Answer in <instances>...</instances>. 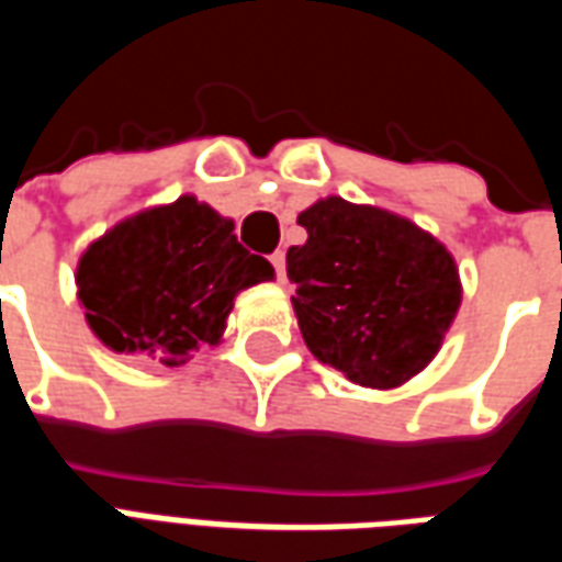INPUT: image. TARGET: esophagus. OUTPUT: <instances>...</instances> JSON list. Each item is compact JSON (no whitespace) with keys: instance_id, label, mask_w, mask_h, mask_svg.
I'll return each instance as SVG.
<instances>
[{"instance_id":"1","label":"esophagus","mask_w":562,"mask_h":562,"mask_svg":"<svg viewBox=\"0 0 562 562\" xmlns=\"http://www.w3.org/2000/svg\"><path fill=\"white\" fill-rule=\"evenodd\" d=\"M270 265L277 268V277L285 280V252H273V256H270Z\"/></svg>"}]
</instances>
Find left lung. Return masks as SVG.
<instances>
[{
	"instance_id": "left-lung-1",
	"label": "left lung",
	"mask_w": 562,
	"mask_h": 562,
	"mask_svg": "<svg viewBox=\"0 0 562 562\" xmlns=\"http://www.w3.org/2000/svg\"><path fill=\"white\" fill-rule=\"evenodd\" d=\"M306 244L285 256L304 342L364 389H397L434 361L458 316V265L434 234L330 195L297 216Z\"/></svg>"
}]
</instances>
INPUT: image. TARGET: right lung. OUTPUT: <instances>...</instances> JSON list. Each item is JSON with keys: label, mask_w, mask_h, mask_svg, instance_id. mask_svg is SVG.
Wrapping results in <instances>:
<instances>
[{"label": "right lung", "mask_w": 562, "mask_h": 562, "mask_svg": "<svg viewBox=\"0 0 562 562\" xmlns=\"http://www.w3.org/2000/svg\"><path fill=\"white\" fill-rule=\"evenodd\" d=\"M268 280V258L237 244L234 222L195 195L116 222L87 246L75 273L92 334L114 352L165 367L216 346L237 292Z\"/></svg>", "instance_id": "1"}]
</instances>
